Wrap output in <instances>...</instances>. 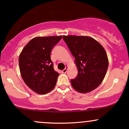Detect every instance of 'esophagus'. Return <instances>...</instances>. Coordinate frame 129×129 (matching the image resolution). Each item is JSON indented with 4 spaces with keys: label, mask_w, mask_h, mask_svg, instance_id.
Instances as JSON below:
<instances>
[{
    "label": "esophagus",
    "mask_w": 129,
    "mask_h": 129,
    "mask_svg": "<svg viewBox=\"0 0 129 129\" xmlns=\"http://www.w3.org/2000/svg\"><path fill=\"white\" fill-rule=\"evenodd\" d=\"M67 69H68V67H67V66H66V68H65V69H63V70H62V73H66V72H67Z\"/></svg>",
    "instance_id": "34e87169"
}]
</instances>
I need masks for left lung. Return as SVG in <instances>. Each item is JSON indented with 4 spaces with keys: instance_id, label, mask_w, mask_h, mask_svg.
I'll list each match as a JSON object with an SVG mask.
<instances>
[{
    "instance_id": "8db88e82",
    "label": "left lung",
    "mask_w": 129,
    "mask_h": 129,
    "mask_svg": "<svg viewBox=\"0 0 129 129\" xmlns=\"http://www.w3.org/2000/svg\"><path fill=\"white\" fill-rule=\"evenodd\" d=\"M78 69L76 78L71 80L73 89L80 93L94 90L104 80L108 67V59L104 48L88 36L63 35Z\"/></svg>"
}]
</instances>
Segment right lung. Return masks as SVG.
Wrapping results in <instances>:
<instances>
[{"instance_id": "add662e5", "label": "right lung", "mask_w": 129, "mask_h": 129, "mask_svg": "<svg viewBox=\"0 0 129 129\" xmlns=\"http://www.w3.org/2000/svg\"><path fill=\"white\" fill-rule=\"evenodd\" d=\"M62 36L37 37L24 47L19 56L21 75L27 86L39 94L52 90L59 73L53 68L50 54Z\"/></svg>"}]
</instances>
